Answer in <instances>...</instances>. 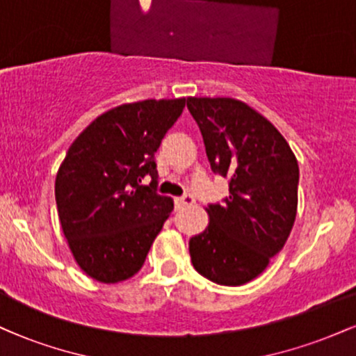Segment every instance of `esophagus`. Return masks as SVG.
Segmentation results:
<instances>
[{
	"label": "esophagus",
	"instance_id": "34e87169",
	"mask_svg": "<svg viewBox=\"0 0 356 356\" xmlns=\"http://www.w3.org/2000/svg\"><path fill=\"white\" fill-rule=\"evenodd\" d=\"M194 195L191 194V192H187V194H184L182 197H175V204H177V207H187V206H192L194 204Z\"/></svg>",
	"mask_w": 356,
	"mask_h": 356
}]
</instances>
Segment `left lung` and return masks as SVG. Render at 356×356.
<instances>
[{"mask_svg": "<svg viewBox=\"0 0 356 356\" xmlns=\"http://www.w3.org/2000/svg\"><path fill=\"white\" fill-rule=\"evenodd\" d=\"M212 172L229 195L207 204L209 226L189 241L195 271L212 283L241 286L266 269L296 218L300 169L271 122L234 99H187Z\"/></svg>", "mask_w": 356, "mask_h": 356, "instance_id": "left-lung-1", "label": "left lung"}]
</instances>
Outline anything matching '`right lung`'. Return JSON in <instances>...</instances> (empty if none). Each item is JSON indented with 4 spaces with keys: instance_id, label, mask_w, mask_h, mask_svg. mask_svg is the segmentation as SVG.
Listing matches in <instances>:
<instances>
[{
    "instance_id": "right-lung-1",
    "label": "right lung",
    "mask_w": 356,
    "mask_h": 356,
    "mask_svg": "<svg viewBox=\"0 0 356 356\" xmlns=\"http://www.w3.org/2000/svg\"><path fill=\"white\" fill-rule=\"evenodd\" d=\"M186 99L144 100L108 110L70 145L55 181L65 238L93 280L118 283L144 264L174 209L157 194L155 152ZM145 177L153 179L142 186Z\"/></svg>"
}]
</instances>
